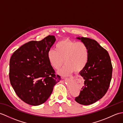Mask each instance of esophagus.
I'll list each match as a JSON object with an SVG mask.
<instances>
[{
    "instance_id": "1",
    "label": "esophagus",
    "mask_w": 123,
    "mask_h": 123,
    "mask_svg": "<svg viewBox=\"0 0 123 123\" xmlns=\"http://www.w3.org/2000/svg\"><path fill=\"white\" fill-rule=\"evenodd\" d=\"M67 78H66V79H67Z\"/></svg>"
}]
</instances>
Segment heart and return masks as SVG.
<instances>
[{"mask_svg": "<svg viewBox=\"0 0 123 123\" xmlns=\"http://www.w3.org/2000/svg\"><path fill=\"white\" fill-rule=\"evenodd\" d=\"M89 56L88 48L85 43L69 40L59 41L55 49L48 52L49 61L53 68L59 69L64 62V66L58 71L63 75L81 71L88 63Z\"/></svg>", "mask_w": 123, "mask_h": 123, "instance_id": "1", "label": "heart"}]
</instances>
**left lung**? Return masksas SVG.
<instances>
[{"mask_svg":"<svg viewBox=\"0 0 123 123\" xmlns=\"http://www.w3.org/2000/svg\"><path fill=\"white\" fill-rule=\"evenodd\" d=\"M76 38L87 46L89 56L86 66L79 72L85 80V85L75 100L81 105H89L100 99L107 92L113 67L108 52L96 41L83 37Z\"/></svg>","mask_w":123,"mask_h":123,"instance_id":"1","label":"left lung"}]
</instances>
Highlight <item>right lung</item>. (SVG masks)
Returning <instances> with one entry per match:
<instances>
[{"instance_id": "add662e5", "label": "right lung", "mask_w": 123, "mask_h": 123, "mask_svg": "<svg viewBox=\"0 0 123 123\" xmlns=\"http://www.w3.org/2000/svg\"><path fill=\"white\" fill-rule=\"evenodd\" d=\"M55 40L54 36L49 35L40 41H30L10 57V83L18 97L29 105L45 103L61 79L55 74L48 58V52Z\"/></svg>"}]
</instances>
